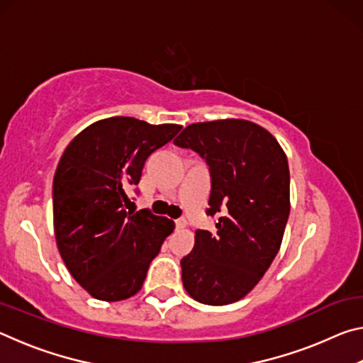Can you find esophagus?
<instances>
[{"label": "esophagus", "instance_id": "34e87169", "mask_svg": "<svg viewBox=\"0 0 363 363\" xmlns=\"http://www.w3.org/2000/svg\"><path fill=\"white\" fill-rule=\"evenodd\" d=\"M176 227H177V229H186V227H187V220L184 219V218L176 219Z\"/></svg>", "mask_w": 363, "mask_h": 363}]
</instances>
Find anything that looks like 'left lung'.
I'll use <instances>...</instances> for the list:
<instances>
[{
    "label": "left lung",
    "mask_w": 363,
    "mask_h": 363,
    "mask_svg": "<svg viewBox=\"0 0 363 363\" xmlns=\"http://www.w3.org/2000/svg\"><path fill=\"white\" fill-rule=\"evenodd\" d=\"M174 144L206 160V213L219 214L218 232L195 230L194 250L181 259L184 288L199 303H235L257 285L280 250L290 214L286 155L267 130L237 118L194 123Z\"/></svg>",
    "instance_id": "1"
}]
</instances>
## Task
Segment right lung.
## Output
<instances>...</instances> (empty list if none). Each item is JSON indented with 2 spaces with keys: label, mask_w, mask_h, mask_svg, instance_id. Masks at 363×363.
<instances>
[{
  "label": "right lung",
  "mask_w": 363,
  "mask_h": 363,
  "mask_svg": "<svg viewBox=\"0 0 363 363\" xmlns=\"http://www.w3.org/2000/svg\"><path fill=\"white\" fill-rule=\"evenodd\" d=\"M179 125L133 116L99 120L73 138L52 182L54 235L67 269L91 296L123 301L136 294L174 223L130 210L145 160L168 144Z\"/></svg>",
  "instance_id": "right-lung-1"
}]
</instances>
